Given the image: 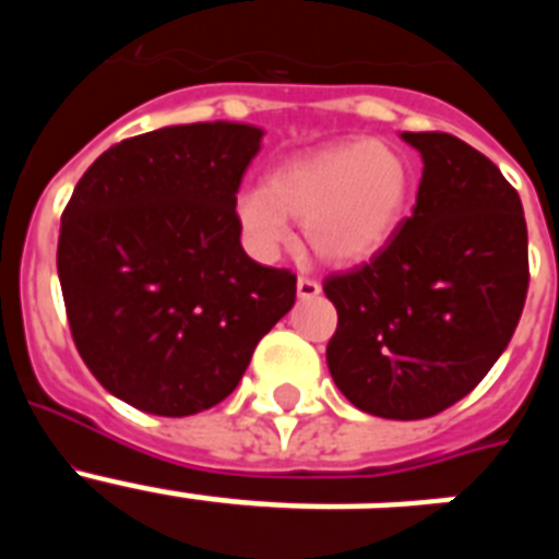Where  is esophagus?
<instances>
[{"instance_id":"1","label":"esophagus","mask_w":559,"mask_h":559,"mask_svg":"<svg viewBox=\"0 0 559 559\" xmlns=\"http://www.w3.org/2000/svg\"><path fill=\"white\" fill-rule=\"evenodd\" d=\"M296 294H299V299H313V296L322 294V285L310 280V276H299L296 280Z\"/></svg>"}]
</instances>
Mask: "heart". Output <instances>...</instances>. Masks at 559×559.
Instances as JSON below:
<instances>
[{
  "label": "heart",
  "instance_id": "1",
  "mask_svg": "<svg viewBox=\"0 0 559 559\" xmlns=\"http://www.w3.org/2000/svg\"><path fill=\"white\" fill-rule=\"evenodd\" d=\"M414 190L412 162L400 147L353 140L285 162L265 187L246 190L235 215L257 260L294 243L299 221L310 251L333 265L364 263L394 237Z\"/></svg>",
  "mask_w": 559,
  "mask_h": 559
}]
</instances>
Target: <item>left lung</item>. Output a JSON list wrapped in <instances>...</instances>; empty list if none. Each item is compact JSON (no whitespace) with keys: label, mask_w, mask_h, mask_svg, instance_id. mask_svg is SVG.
I'll list each match as a JSON object with an SVG mask.
<instances>
[{"label":"left lung","mask_w":559,"mask_h":559,"mask_svg":"<svg viewBox=\"0 0 559 559\" xmlns=\"http://www.w3.org/2000/svg\"><path fill=\"white\" fill-rule=\"evenodd\" d=\"M423 156L417 204L372 260L324 280L338 310L328 367L341 394L383 419H426L481 383L530 290L515 187L451 133H403Z\"/></svg>","instance_id":"1"}]
</instances>
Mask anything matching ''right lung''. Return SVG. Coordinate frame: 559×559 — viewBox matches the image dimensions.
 I'll return each mask as SVG.
<instances>
[{
    "instance_id": "right-lung-1",
    "label": "right lung",
    "mask_w": 559,
    "mask_h": 559,
    "mask_svg": "<svg viewBox=\"0 0 559 559\" xmlns=\"http://www.w3.org/2000/svg\"><path fill=\"white\" fill-rule=\"evenodd\" d=\"M263 131L192 122L108 147L61 215L58 280L75 347L114 397L190 417L229 397L296 299L240 246L237 190Z\"/></svg>"
}]
</instances>
